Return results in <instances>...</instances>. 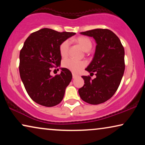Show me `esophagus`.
Wrapping results in <instances>:
<instances>
[{"label":"esophagus","mask_w":145,"mask_h":145,"mask_svg":"<svg viewBox=\"0 0 145 145\" xmlns=\"http://www.w3.org/2000/svg\"><path fill=\"white\" fill-rule=\"evenodd\" d=\"M78 76L76 74H75L74 73H72V78H76Z\"/></svg>","instance_id":"obj_1"}]
</instances>
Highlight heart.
I'll list each match as a JSON object with an SVG mask.
<instances>
[{
  "instance_id": "obj_1",
  "label": "heart",
  "mask_w": 145,
  "mask_h": 145,
  "mask_svg": "<svg viewBox=\"0 0 145 145\" xmlns=\"http://www.w3.org/2000/svg\"><path fill=\"white\" fill-rule=\"evenodd\" d=\"M74 41L85 52H88L92 47V41L88 37L85 36H79L74 39ZM69 49V41L66 40L61 43L59 47V52L62 57H66L68 55ZM62 66L65 69H69L74 73H78L84 68L86 63L84 61H78L71 59H65L63 61Z\"/></svg>"
}]
</instances>
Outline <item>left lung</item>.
Here are the masks:
<instances>
[{"mask_svg":"<svg viewBox=\"0 0 145 145\" xmlns=\"http://www.w3.org/2000/svg\"><path fill=\"white\" fill-rule=\"evenodd\" d=\"M80 34L92 37L96 43L92 61L85 70L96 77L82 76L84 84L78 90L81 99L97 105L112 98L120 86L125 71V51L120 39L108 29H94Z\"/></svg>","mask_w":145,"mask_h":145,"instance_id":"8db88e82","label":"left lung"}]
</instances>
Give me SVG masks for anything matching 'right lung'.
Instances as JSON below:
<instances>
[{
    "label": "right lung",
    "instance_id": "right-lung-1",
    "mask_svg": "<svg viewBox=\"0 0 145 145\" xmlns=\"http://www.w3.org/2000/svg\"><path fill=\"white\" fill-rule=\"evenodd\" d=\"M75 34L43 28L29 35L24 43L20 53V75L27 94L37 104L53 107L62 101L72 73L60 68V74L53 76L51 68L60 67V45Z\"/></svg>",
    "mask_w": 145,
    "mask_h": 145
}]
</instances>
